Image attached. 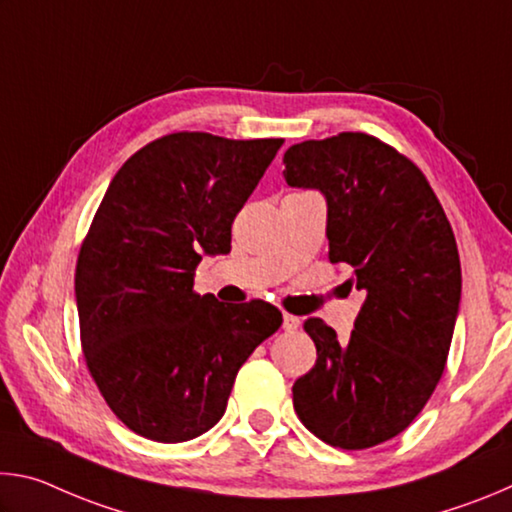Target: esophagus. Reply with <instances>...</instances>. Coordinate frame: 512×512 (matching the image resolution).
Returning <instances> with one entry per match:
<instances>
[{"label":"esophagus","mask_w":512,"mask_h":512,"mask_svg":"<svg viewBox=\"0 0 512 512\" xmlns=\"http://www.w3.org/2000/svg\"><path fill=\"white\" fill-rule=\"evenodd\" d=\"M282 327H284V332H296V329L300 327V318L293 316V314H284Z\"/></svg>","instance_id":"esophagus-1"}]
</instances>
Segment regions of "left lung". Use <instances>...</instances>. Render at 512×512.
<instances>
[{"label": "left lung", "instance_id": "obj_1", "mask_svg": "<svg viewBox=\"0 0 512 512\" xmlns=\"http://www.w3.org/2000/svg\"><path fill=\"white\" fill-rule=\"evenodd\" d=\"M291 187L323 192L329 262L363 293L348 341L307 318L316 363L293 384V409L323 443L368 449L415 420L443 377L461 302V259L429 180L366 133L293 144Z\"/></svg>", "mask_w": 512, "mask_h": 512}]
</instances>
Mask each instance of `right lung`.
I'll return each instance as SVG.
<instances>
[{"instance_id": "add662e5", "label": "right lung", "mask_w": 512, "mask_h": 512, "mask_svg": "<svg viewBox=\"0 0 512 512\" xmlns=\"http://www.w3.org/2000/svg\"><path fill=\"white\" fill-rule=\"evenodd\" d=\"M284 144L171 133L124 162L76 262L81 348L110 411L155 443L212 429L235 377L282 325L264 300L194 291L203 255L230 253L232 221Z\"/></svg>"}]
</instances>
